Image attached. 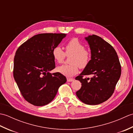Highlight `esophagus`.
Returning a JSON list of instances; mask_svg holds the SVG:
<instances>
[{"instance_id":"1","label":"esophagus","mask_w":133,"mask_h":133,"mask_svg":"<svg viewBox=\"0 0 133 133\" xmlns=\"http://www.w3.org/2000/svg\"><path fill=\"white\" fill-rule=\"evenodd\" d=\"M74 79L73 78H67V82H72V81H74Z\"/></svg>"}]
</instances>
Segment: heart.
I'll return each instance as SVG.
<instances>
[{
    "instance_id": "heart-1",
    "label": "heart",
    "mask_w": 133,
    "mask_h": 133,
    "mask_svg": "<svg viewBox=\"0 0 133 133\" xmlns=\"http://www.w3.org/2000/svg\"><path fill=\"white\" fill-rule=\"evenodd\" d=\"M52 55L54 60L61 63L66 56L71 55L70 64H63L56 69L57 71L67 77H71L78 72L79 67L84 69L88 66L91 59V52L85 49L84 44L77 38H72L65 45V52L62 48L56 46L52 49Z\"/></svg>"
}]
</instances>
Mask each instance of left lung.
Here are the masks:
<instances>
[{
	"label": "left lung",
	"mask_w": 133,
	"mask_h": 133,
	"mask_svg": "<svg viewBox=\"0 0 133 133\" xmlns=\"http://www.w3.org/2000/svg\"><path fill=\"white\" fill-rule=\"evenodd\" d=\"M85 39L90 45L91 59L75 78L82 83L76 95L85 104L95 105L105 102L113 94L121 77V66L116 51L108 42L95 35ZM89 75L93 77H85Z\"/></svg>",
	"instance_id": "obj_1"
}]
</instances>
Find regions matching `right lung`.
<instances>
[{
	"instance_id": "obj_1",
	"label": "right lung",
	"mask_w": 133,
	"mask_h": 133,
	"mask_svg": "<svg viewBox=\"0 0 133 133\" xmlns=\"http://www.w3.org/2000/svg\"><path fill=\"white\" fill-rule=\"evenodd\" d=\"M66 36L65 34L44 33L34 35L17 49L13 75L21 94L28 102L36 106L49 104L66 78L57 72L52 49Z\"/></svg>"
}]
</instances>
